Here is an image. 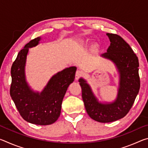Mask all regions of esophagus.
Returning a JSON list of instances; mask_svg holds the SVG:
<instances>
[{
  "instance_id": "34e87169",
  "label": "esophagus",
  "mask_w": 148,
  "mask_h": 148,
  "mask_svg": "<svg viewBox=\"0 0 148 148\" xmlns=\"http://www.w3.org/2000/svg\"><path fill=\"white\" fill-rule=\"evenodd\" d=\"M82 75V72L81 71H77L76 72V75H75V79L76 80L78 79Z\"/></svg>"
}]
</instances>
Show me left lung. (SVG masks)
<instances>
[{"instance_id": "left-lung-1", "label": "left lung", "mask_w": 148, "mask_h": 148, "mask_svg": "<svg viewBox=\"0 0 148 148\" xmlns=\"http://www.w3.org/2000/svg\"><path fill=\"white\" fill-rule=\"evenodd\" d=\"M110 41L107 52L101 56L112 61L119 74V86L113 102H101L90 85L83 77L79 82L82 99L89 117L101 123H110L124 117L133 104L139 92V62L129 45L117 34L106 33Z\"/></svg>"}]
</instances>
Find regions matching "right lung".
<instances>
[{"label": "right lung", "mask_w": 148, "mask_h": 148, "mask_svg": "<svg viewBox=\"0 0 148 148\" xmlns=\"http://www.w3.org/2000/svg\"><path fill=\"white\" fill-rule=\"evenodd\" d=\"M41 39L38 37L32 40L17 55L11 69L10 96L25 121L47 125L60 116L62 99L69 85L74 82L77 68L71 66L54 74L41 92L32 89L26 79L27 57L29 48L38 45Z\"/></svg>", "instance_id": "add662e5"}]
</instances>
